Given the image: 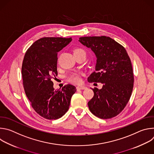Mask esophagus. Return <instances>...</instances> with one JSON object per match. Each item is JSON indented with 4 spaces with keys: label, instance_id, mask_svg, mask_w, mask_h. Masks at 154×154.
Wrapping results in <instances>:
<instances>
[{
    "label": "esophagus",
    "instance_id": "esophagus-1",
    "mask_svg": "<svg viewBox=\"0 0 154 154\" xmlns=\"http://www.w3.org/2000/svg\"><path fill=\"white\" fill-rule=\"evenodd\" d=\"M86 89V87L85 86H77V90H85Z\"/></svg>",
    "mask_w": 154,
    "mask_h": 154
}]
</instances>
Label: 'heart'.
<instances>
[{
  "instance_id": "heart-1",
  "label": "heart",
  "mask_w": 154,
  "mask_h": 154,
  "mask_svg": "<svg viewBox=\"0 0 154 154\" xmlns=\"http://www.w3.org/2000/svg\"><path fill=\"white\" fill-rule=\"evenodd\" d=\"M78 52H84L85 53L82 49H77L75 50H74V53H78ZM67 79L69 82L72 83H80L82 81V79H81V74L80 73L78 72H73L70 74L68 77Z\"/></svg>"
}]
</instances>
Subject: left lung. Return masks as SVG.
I'll use <instances>...</instances> for the list:
<instances>
[{
    "mask_svg": "<svg viewBox=\"0 0 154 154\" xmlns=\"http://www.w3.org/2000/svg\"><path fill=\"white\" fill-rule=\"evenodd\" d=\"M79 41L97 58L96 71L88 81L103 84L102 89H93L94 97L88 103L90 110L101 119L113 118L123 110L133 90V69L128 54L120 44L105 36L81 37Z\"/></svg>",
    "mask_w": 154,
    "mask_h": 154,
    "instance_id": "8db88e82",
    "label": "left lung"
}]
</instances>
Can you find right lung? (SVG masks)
<instances>
[{
	"mask_svg": "<svg viewBox=\"0 0 154 154\" xmlns=\"http://www.w3.org/2000/svg\"><path fill=\"white\" fill-rule=\"evenodd\" d=\"M72 40L71 38H40L32 44L24 58L22 75L26 96L35 111L49 120L59 119L68 112L76 91L72 85L55 90L51 80L57 75L58 52Z\"/></svg>",
	"mask_w": 154,
	"mask_h": 154,
	"instance_id": "obj_1",
	"label": "right lung"
}]
</instances>
